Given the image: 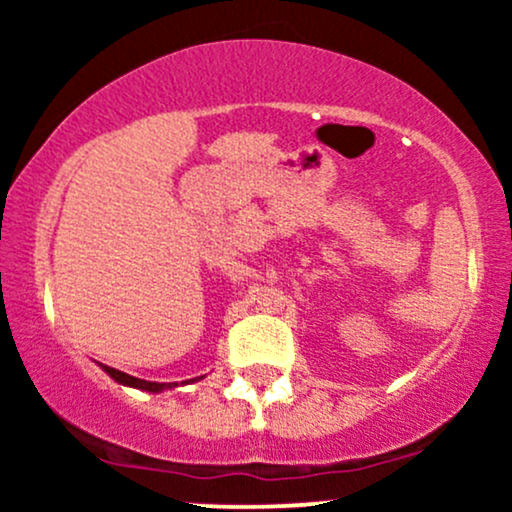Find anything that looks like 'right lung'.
<instances>
[{"mask_svg": "<svg viewBox=\"0 0 512 512\" xmlns=\"http://www.w3.org/2000/svg\"><path fill=\"white\" fill-rule=\"evenodd\" d=\"M103 370L110 375V378L115 380V383L137 387V390L163 392V390H170V387H175V383H146V380H139V378H134V375H127V373H122V370H115V368H108V366H103Z\"/></svg>", "mask_w": 512, "mask_h": 512, "instance_id": "add662e5", "label": "right lung"}]
</instances>
